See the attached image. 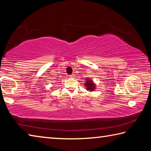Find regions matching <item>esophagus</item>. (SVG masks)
<instances>
[{
	"mask_svg": "<svg viewBox=\"0 0 151 151\" xmlns=\"http://www.w3.org/2000/svg\"><path fill=\"white\" fill-rule=\"evenodd\" d=\"M75 75H74V74H73V75H69V76L70 77H71V78H73V77H75Z\"/></svg>",
	"mask_w": 151,
	"mask_h": 151,
	"instance_id": "esophagus-1",
	"label": "esophagus"
}]
</instances>
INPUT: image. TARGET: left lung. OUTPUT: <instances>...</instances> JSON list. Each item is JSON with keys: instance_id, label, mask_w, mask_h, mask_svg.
I'll list each match as a JSON object with an SVG mask.
<instances>
[{"instance_id": "left-lung-1", "label": "left lung", "mask_w": 151, "mask_h": 151, "mask_svg": "<svg viewBox=\"0 0 151 151\" xmlns=\"http://www.w3.org/2000/svg\"><path fill=\"white\" fill-rule=\"evenodd\" d=\"M85 83L84 84V86H85V88L86 90L88 91H94L96 89V84L94 83V81L93 80H91L89 78H87L86 79H85Z\"/></svg>"}]
</instances>
